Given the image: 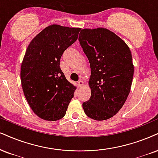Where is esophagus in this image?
<instances>
[{"label": "esophagus", "instance_id": "34e87169", "mask_svg": "<svg viewBox=\"0 0 158 158\" xmlns=\"http://www.w3.org/2000/svg\"><path fill=\"white\" fill-rule=\"evenodd\" d=\"M77 85H78L79 87H81L83 85V81H79L78 82H77Z\"/></svg>", "mask_w": 158, "mask_h": 158}]
</instances>
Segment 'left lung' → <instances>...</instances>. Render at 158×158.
<instances>
[{
	"label": "left lung",
	"mask_w": 158,
	"mask_h": 158,
	"mask_svg": "<svg viewBox=\"0 0 158 158\" xmlns=\"http://www.w3.org/2000/svg\"><path fill=\"white\" fill-rule=\"evenodd\" d=\"M78 40L91 67L90 99L83 103L87 116L97 121L113 117L130 94L134 67L129 47L106 28L83 29Z\"/></svg>",
	"instance_id": "obj_1"
}]
</instances>
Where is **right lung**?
I'll return each instance as SVG.
<instances>
[{"mask_svg": "<svg viewBox=\"0 0 158 158\" xmlns=\"http://www.w3.org/2000/svg\"><path fill=\"white\" fill-rule=\"evenodd\" d=\"M80 28L52 25L36 35L21 64L23 93L34 114L47 121L63 118L76 87L60 67L64 52L77 40Z\"/></svg>", "mask_w": 158, "mask_h": 158, "instance_id": "1", "label": "right lung"}]
</instances>
